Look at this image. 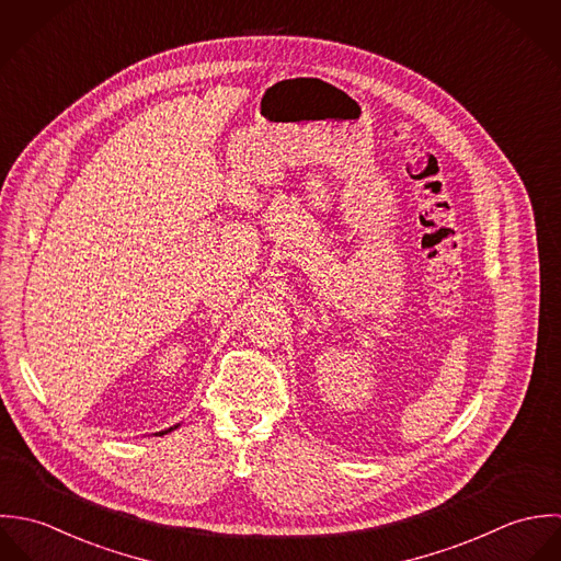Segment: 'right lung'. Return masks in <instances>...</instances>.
<instances>
[{"mask_svg":"<svg viewBox=\"0 0 561 561\" xmlns=\"http://www.w3.org/2000/svg\"><path fill=\"white\" fill-rule=\"evenodd\" d=\"M180 425H175V427H171V430H167V432H160V436H164V434H169V432H173V430H178Z\"/></svg>","mask_w":561,"mask_h":561,"instance_id":"1","label":"right lung"}]
</instances>
